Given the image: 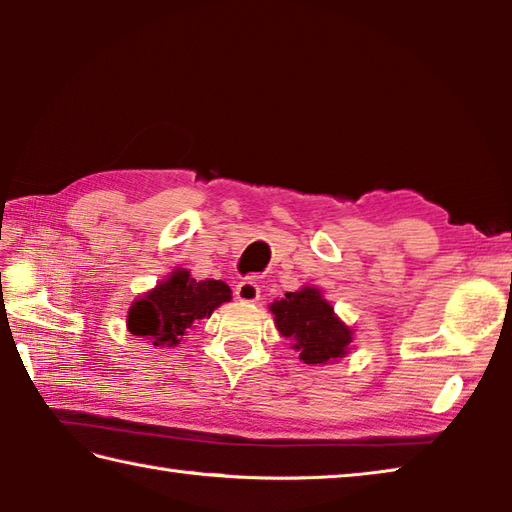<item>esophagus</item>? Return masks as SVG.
I'll list each match as a JSON object with an SVG mask.
<instances>
[{
  "instance_id": "esophagus-1",
  "label": "esophagus",
  "mask_w": 512,
  "mask_h": 512,
  "mask_svg": "<svg viewBox=\"0 0 512 512\" xmlns=\"http://www.w3.org/2000/svg\"><path fill=\"white\" fill-rule=\"evenodd\" d=\"M240 303H256L260 298V287L254 281H240L234 289Z\"/></svg>"
}]
</instances>
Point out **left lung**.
Returning <instances> with one entry per match:
<instances>
[{
  "label": "left lung",
  "instance_id": "1",
  "mask_svg": "<svg viewBox=\"0 0 512 512\" xmlns=\"http://www.w3.org/2000/svg\"><path fill=\"white\" fill-rule=\"evenodd\" d=\"M269 312L274 314L276 330L307 365L334 363L352 350L354 330L341 321L318 287L303 285L287 292L269 305Z\"/></svg>",
  "mask_w": 512,
  "mask_h": 512
}]
</instances>
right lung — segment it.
<instances>
[{
    "label": "right lung",
    "instance_id": "add662e5",
    "mask_svg": "<svg viewBox=\"0 0 512 512\" xmlns=\"http://www.w3.org/2000/svg\"><path fill=\"white\" fill-rule=\"evenodd\" d=\"M229 301L227 283L214 278L196 281L189 269L176 267L165 281L131 303L127 330L156 347H176L187 330Z\"/></svg>",
    "mask_w": 512,
    "mask_h": 512
}]
</instances>
